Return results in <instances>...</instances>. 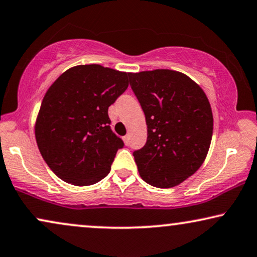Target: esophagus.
<instances>
[{
  "mask_svg": "<svg viewBox=\"0 0 257 257\" xmlns=\"http://www.w3.org/2000/svg\"><path fill=\"white\" fill-rule=\"evenodd\" d=\"M122 139H124V142H125L126 145H130V136L128 135H126Z\"/></svg>",
  "mask_w": 257,
  "mask_h": 257,
  "instance_id": "esophagus-1",
  "label": "esophagus"
}]
</instances>
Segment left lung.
Instances as JSON below:
<instances>
[{"mask_svg":"<svg viewBox=\"0 0 257 257\" xmlns=\"http://www.w3.org/2000/svg\"><path fill=\"white\" fill-rule=\"evenodd\" d=\"M130 85L145 114L148 141L133 152L139 175L156 188H172L204 162L214 118L205 93L183 73H130Z\"/></svg>","mask_w":257,"mask_h":257,"instance_id":"left-lung-1","label":"left lung"}]
</instances>
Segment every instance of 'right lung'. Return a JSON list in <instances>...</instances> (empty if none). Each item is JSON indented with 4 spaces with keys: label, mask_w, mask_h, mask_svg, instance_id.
Wrapping results in <instances>:
<instances>
[{
    "label": "right lung",
    "mask_w": 257,
    "mask_h": 257,
    "mask_svg": "<svg viewBox=\"0 0 257 257\" xmlns=\"http://www.w3.org/2000/svg\"><path fill=\"white\" fill-rule=\"evenodd\" d=\"M130 73L75 66L55 80L36 119L42 158L62 181L86 186L109 173L124 142L111 130L108 107L126 91Z\"/></svg>",
    "instance_id": "add662e5"
}]
</instances>
